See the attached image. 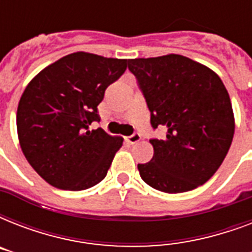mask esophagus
Instances as JSON below:
<instances>
[{
    "instance_id": "1",
    "label": "esophagus",
    "mask_w": 252,
    "mask_h": 252,
    "mask_svg": "<svg viewBox=\"0 0 252 252\" xmlns=\"http://www.w3.org/2000/svg\"><path fill=\"white\" fill-rule=\"evenodd\" d=\"M140 140H141V134L140 133H133L126 137V141H128V144H130V145H133V144L138 142Z\"/></svg>"
}]
</instances>
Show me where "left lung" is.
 Masks as SVG:
<instances>
[{"label": "left lung", "mask_w": 252, "mask_h": 252, "mask_svg": "<svg viewBox=\"0 0 252 252\" xmlns=\"http://www.w3.org/2000/svg\"><path fill=\"white\" fill-rule=\"evenodd\" d=\"M133 73L150 111L153 158L137 165L150 187L166 193L191 191L211 179L234 136V115L226 87L213 70L182 55L132 59Z\"/></svg>", "instance_id": "left-lung-1"}]
</instances>
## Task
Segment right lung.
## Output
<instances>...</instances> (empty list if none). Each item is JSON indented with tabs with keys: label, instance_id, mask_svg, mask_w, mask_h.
<instances>
[{
	"label": "right lung",
	"instance_id": "1",
	"mask_svg": "<svg viewBox=\"0 0 252 252\" xmlns=\"http://www.w3.org/2000/svg\"><path fill=\"white\" fill-rule=\"evenodd\" d=\"M126 60L70 53L27 85L17 111L18 138L32 168L51 186L82 191L102 182L123 138L102 128L98 104L120 78Z\"/></svg>",
	"mask_w": 252,
	"mask_h": 252
}]
</instances>
